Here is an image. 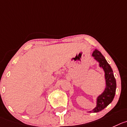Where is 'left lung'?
<instances>
[{"instance_id":"obj_1","label":"left lung","mask_w":127,"mask_h":127,"mask_svg":"<svg viewBox=\"0 0 127 127\" xmlns=\"http://www.w3.org/2000/svg\"><path fill=\"white\" fill-rule=\"evenodd\" d=\"M92 56L94 57L95 60L98 62L100 64V67L104 70L105 78L106 80L105 89L100 95L98 96L96 107L94 110L89 112L92 113H95L104 109L113 101V98L115 95L117 84H116L115 78L113 75V70L100 52L97 50H95V51L93 52Z\"/></svg>"}]
</instances>
